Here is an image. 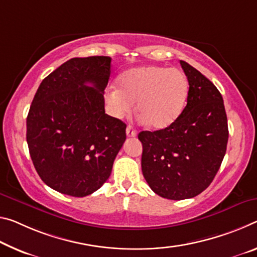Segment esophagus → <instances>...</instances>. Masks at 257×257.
<instances>
[{"label": "esophagus", "instance_id": "34e87169", "mask_svg": "<svg viewBox=\"0 0 257 257\" xmlns=\"http://www.w3.org/2000/svg\"><path fill=\"white\" fill-rule=\"evenodd\" d=\"M125 133H127L128 137H135L137 136V130L135 128H133L132 125H128L127 129H125Z\"/></svg>", "mask_w": 257, "mask_h": 257}]
</instances>
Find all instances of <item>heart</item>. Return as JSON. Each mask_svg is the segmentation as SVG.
<instances>
[{
  "mask_svg": "<svg viewBox=\"0 0 257 257\" xmlns=\"http://www.w3.org/2000/svg\"><path fill=\"white\" fill-rule=\"evenodd\" d=\"M189 84L185 75L177 68L141 66L127 71L120 76L117 88L106 93L109 111L115 117H123L137 111L151 127H168L181 115L185 106Z\"/></svg>",
  "mask_w": 257,
  "mask_h": 257,
  "instance_id": "b5f03b06",
  "label": "heart"
}]
</instances>
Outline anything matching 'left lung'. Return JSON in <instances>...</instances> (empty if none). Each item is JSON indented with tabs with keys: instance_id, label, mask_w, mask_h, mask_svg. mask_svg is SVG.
Returning <instances> with one entry per match:
<instances>
[{
	"instance_id": "left-lung-1",
	"label": "left lung",
	"mask_w": 257,
	"mask_h": 257,
	"mask_svg": "<svg viewBox=\"0 0 257 257\" xmlns=\"http://www.w3.org/2000/svg\"><path fill=\"white\" fill-rule=\"evenodd\" d=\"M181 65L190 85L181 115L165 129L138 134L144 178L154 193L170 200L193 198L210 185L229 138L221 92L190 64Z\"/></svg>"
}]
</instances>
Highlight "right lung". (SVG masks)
Masks as SVG:
<instances>
[{"mask_svg":"<svg viewBox=\"0 0 257 257\" xmlns=\"http://www.w3.org/2000/svg\"><path fill=\"white\" fill-rule=\"evenodd\" d=\"M111 57L72 58L50 73L27 115L26 140L48 186L85 197L108 180L125 141V123L105 113Z\"/></svg>","mask_w":257,"mask_h":257,"instance_id":"right-lung-1","label":"right lung"}]
</instances>
